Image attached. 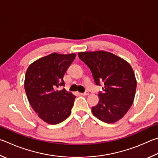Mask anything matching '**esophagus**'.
I'll return each instance as SVG.
<instances>
[{
    "instance_id": "34e87169",
    "label": "esophagus",
    "mask_w": 158,
    "mask_h": 158,
    "mask_svg": "<svg viewBox=\"0 0 158 158\" xmlns=\"http://www.w3.org/2000/svg\"><path fill=\"white\" fill-rule=\"evenodd\" d=\"M81 94L82 96H88V95L89 94V92H87V91H86V92H85L84 93H81Z\"/></svg>"
}]
</instances>
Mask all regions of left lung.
<instances>
[{
    "mask_svg": "<svg viewBox=\"0 0 158 158\" xmlns=\"http://www.w3.org/2000/svg\"><path fill=\"white\" fill-rule=\"evenodd\" d=\"M78 57L90 69L95 83L103 92L99 102L92 107L93 114L107 123L121 119L131 108L136 92L137 81L133 69L122 58L106 51L81 52Z\"/></svg>",
    "mask_w": 158,
    "mask_h": 158,
    "instance_id": "1",
    "label": "left lung"
}]
</instances>
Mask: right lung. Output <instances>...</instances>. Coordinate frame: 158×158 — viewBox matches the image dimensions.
I'll return each mask as SVG.
<instances>
[{"mask_svg":"<svg viewBox=\"0 0 158 158\" xmlns=\"http://www.w3.org/2000/svg\"><path fill=\"white\" fill-rule=\"evenodd\" d=\"M76 54L53 52L32 63L25 76L27 100L38 117L49 124H57L69 117L76 96L64 88L63 77Z\"/></svg>","mask_w":158,"mask_h":158,"instance_id":"add662e5","label":"right lung"}]
</instances>
